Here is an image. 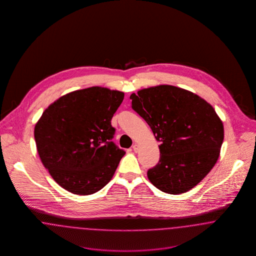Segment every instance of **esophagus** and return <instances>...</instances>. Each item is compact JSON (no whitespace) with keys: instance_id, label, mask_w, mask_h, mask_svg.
<instances>
[{"instance_id":"esophagus-1","label":"esophagus","mask_w":256,"mask_h":256,"mask_svg":"<svg viewBox=\"0 0 256 256\" xmlns=\"http://www.w3.org/2000/svg\"><path fill=\"white\" fill-rule=\"evenodd\" d=\"M132 150H134L135 152H138V145H137V144H134V146H132Z\"/></svg>"}]
</instances>
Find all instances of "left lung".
<instances>
[{
	"mask_svg": "<svg viewBox=\"0 0 256 256\" xmlns=\"http://www.w3.org/2000/svg\"><path fill=\"white\" fill-rule=\"evenodd\" d=\"M132 108L160 142L148 178L162 192L182 194L200 182L219 158L224 126L206 100L182 88L158 86L130 95Z\"/></svg>",
	"mask_w": 256,
	"mask_h": 256,
	"instance_id": "8db88e82",
	"label": "left lung"
}]
</instances>
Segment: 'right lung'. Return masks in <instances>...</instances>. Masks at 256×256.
I'll return each mask as SVG.
<instances>
[{"label": "right lung", "mask_w": 256, "mask_h": 256, "mask_svg": "<svg viewBox=\"0 0 256 256\" xmlns=\"http://www.w3.org/2000/svg\"><path fill=\"white\" fill-rule=\"evenodd\" d=\"M124 93L89 87L66 94L34 128L37 152L54 182L76 195H91L112 178L126 152L112 141L111 119Z\"/></svg>", "instance_id": "add662e5"}]
</instances>
